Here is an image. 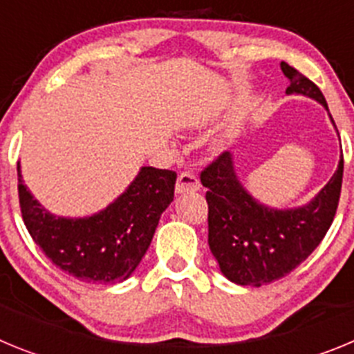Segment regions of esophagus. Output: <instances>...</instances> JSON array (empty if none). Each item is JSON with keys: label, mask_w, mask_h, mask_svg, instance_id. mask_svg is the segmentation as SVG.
Segmentation results:
<instances>
[{"label": "esophagus", "mask_w": 354, "mask_h": 354, "mask_svg": "<svg viewBox=\"0 0 354 354\" xmlns=\"http://www.w3.org/2000/svg\"><path fill=\"white\" fill-rule=\"evenodd\" d=\"M200 180L195 174L192 171H183L175 184V192L177 193H187V192H198Z\"/></svg>", "instance_id": "esophagus-1"}]
</instances>
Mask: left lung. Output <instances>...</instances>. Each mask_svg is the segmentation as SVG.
Masks as SVG:
<instances>
[{
	"label": "left lung",
	"instance_id": "8db88e82",
	"mask_svg": "<svg viewBox=\"0 0 354 354\" xmlns=\"http://www.w3.org/2000/svg\"><path fill=\"white\" fill-rule=\"evenodd\" d=\"M280 67L289 80L286 93L312 97L328 109L317 84L286 62ZM342 174L340 158L333 177L310 204L280 211L259 204L237 179L232 154L221 152L200 174L207 187L209 248L221 273L239 286L261 287L296 270L331 227L339 207Z\"/></svg>",
	"mask_w": 354,
	"mask_h": 354
}]
</instances>
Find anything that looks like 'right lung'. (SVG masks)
Listing matches in <instances>:
<instances>
[{
  "label": "right lung",
  "mask_w": 354,
  "mask_h": 354,
  "mask_svg": "<svg viewBox=\"0 0 354 354\" xmlns=\"http://www.w3.org/2000/svg\"><path fill=\"white\" fill-rule=\"evenodd\" d=\"M17 177L24 225L46 257L84 283H113L129 278L149 250L177 174L143 167L113 204L88 218L51 214L26 189L19 162Z\"/></svg>",
  "instance_id": "add662e5"
}]
</instances>
